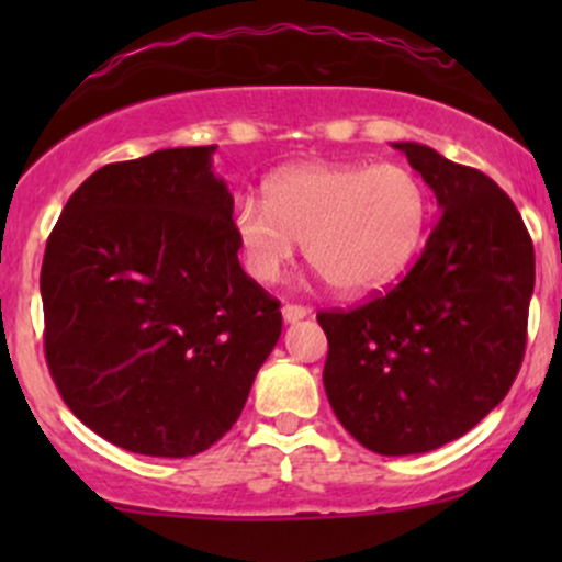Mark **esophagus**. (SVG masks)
Listing matches in <instances>:
<instances>
[{
    "instance_id": "1",
    "label": "esophagus",
    "mask_w": 562,
    "mask_h": 562,
    "mask_svg": "<svg viewBox=\"0 0 562 562\" xmlns=\"http://www.w3.org/2000/svg\"><path fill=\"white\" fill-rule=\"evenodd\" d=\"M303 317H308V308L295 306V303H288V306H282V319H285L288 325H293V322H301Z\"/></svg>"
}]
</instances>
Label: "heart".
Here are the masks:
<instances>
[{"label": "heart", "instance_id": "1", "mask_svg": "<svg viewBox=\"0 0 562 562\" xmlns=\"http://www.w3.org/2000/svg\"><path fill=\"white\" fill-rule=\"evenodd\" d=\"M430 195L398 164H299L240 198L229 229L261 285L280 282L306 243V259L335 290L362 295L396 282L420 254Z\"/></svg>", "mask_w": 562, "mask_h": 562}]
</instances>
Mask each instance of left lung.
<instances>
[{
    "label": "left lung",
    "mask_w": 562,
    "mask_h": 562,
    "mask_svg": "<svg viewBox=\"0 0 562 562\" xmlns=\"http://www.w3.org/2000/svg\"><path fill=\"white\" fill-rule=\"evenodd\" d=\"M434 190L438 216L398 285L353 312H319L325 391L375 454H425L475 428L518 375L533 245L494 179L420 142H393Z\"/></svg>",
    "instance_id": "1"
}]
</instances>
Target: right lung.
<instances>
[{"label": "right lung", "instance_id": "obj_1", "mask_svg": "<svg viewBox=\"0 0 562 562\" xmlns=\"http://www.w3.org/2000/svg\"><path fill=\"white\" fill-rule=\"evenodd\" d=\"M216 145L102 166L57 218L42 263L44 353L97 436L192 457L240 417L282 333L237 261Z\"/></svg>", "mask_w": 562, "mask_h": 562}]
</instances>
